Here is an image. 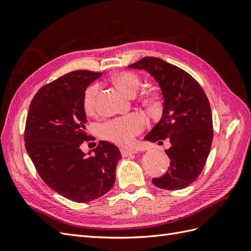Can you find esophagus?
I'll use <instances>...</instances> for the list:
<instances>
[{
    "label": "esophagus",
    "instance_id": "esophagus-1",
    "mask_svg": "<svg viewBox=\"0 0 251 251\" xmlns=\"http://www.w3.org/2000/svg\"><path fill=\"white\" fill-rule=\"evenodd\" d=\"M120 151H121V155L124 157H128L137 153L135 150H128V149H120Z\"/></svg>",
    "mask_w": 251,
    "mask_h": 251
}]
</instances>
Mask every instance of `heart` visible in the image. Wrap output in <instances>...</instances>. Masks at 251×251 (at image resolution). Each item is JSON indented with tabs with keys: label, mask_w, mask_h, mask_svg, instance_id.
Returning a JSON list of instances; mask_svg holds the SVG:
<instances>
[{
	"label": "heart",
	"mask_w": 251,
	"mask_h": 251,
	"mask_svg": "<svg viewBox=\"0 0 251 251\" xmlns=\"http://www.w3.org/2000/svg\"><path fill=\"white\" fill-rule=\"evenodd\" d=\"M112 80L128 96H134L137 93L141 83L139 75L131 71H121L114 74ZM98 89H100L98 85L92 83L83 92L82 108L87 115H92L95 112ZM148 103L155 105L157 102L154 98H149ZM144 124L146 121L139 114H130L124 117L114 118L100 125L98 127V132L104 139L120 144V146H127L133 141L135 136L142 131Z\"/></svg>",
	"instance_id": "b5f03b06"
}]
</instances>
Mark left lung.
Here are the masks:
<instances>
[{"label":"left lung","mask_w":251,"mask_h":251,"mask_svg":"<svg viewBox=\"0 0 251 251\" xmlns=\"http://www.w3.org/2000/svg\"><path fill=\"white\" fill-rule=\"evenodd\" d=\"M128 68L147 71L163 96L161 119L144 139L161 142L168 138L171 148L165 153L171 164L163 176L151 182L169 191L184 188L199 177L210 151L214 131L208 98L187 72L161 58L147 56Z\"/></svg>","instance_id":"1"}]
</instances>
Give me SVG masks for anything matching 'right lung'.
I'll list each match as a JSON object with an SVG mask.
<instances>
[{"mask_svg": "<svg viewBox=\"0 0 251 251\" xmlns=\"http://www.w3.org/2000/svg\"><path fill=\"white\" fill-rule=\"evenodd\" d=\"M100 76V72L77 70L42 87L26 120L25 147L37 173L53 191L78 203L110 191L121 159L118 148L108 141H100L93 154L80 150L89 139L83 92Z\"/></svg>", "mask_w": 251, "mask_h": 251, "instance_id": "1", "label": "right lung"}]
</instances>
